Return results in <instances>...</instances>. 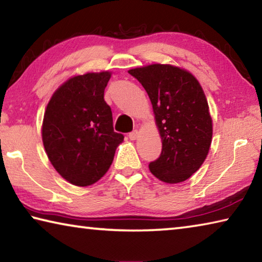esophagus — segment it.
<instances>
[{
    "mask_svg": "<svg viewBox=\"0 0 262 262\" xmlns=\"http://www.w3.org/2000/svg\"><path fill=\"white\" fill-rule=\"evenodd\" d=\"M128 136H129V139H130L132 141H134V140L137 139V137H139V132H137V130H133L132 133H129V135H128Z\"/></svg>",
    "mask_w": 262,
    "mask_h": 262,
    "instance_id": "obj_1",
    "label": "esophagus"
}]
</instances>
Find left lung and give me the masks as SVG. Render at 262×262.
I'll list each match as a JSON object with an SVG mask.
<instances>
[{"instance_id": "left-lung-1", "label": "left lung", "mask_w": 262, "mask_h": 262, "mask_svg": "<svg viewBox=\"0 0 262 262\" xmlns=\"http://www.w3.org/2000/svg\"><path fill=\"white\" fill-rule=\"evenodd\" d=\"M151 100L162 137V152L149 164L151 173L167 184L187 180L209 151L212 121L200 83L171 64L130 69Z\"/></svg>"}]
</instances>
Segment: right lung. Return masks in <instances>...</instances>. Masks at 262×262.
I'll return each instance as SVG.
<instances>
[{"instance_id": "1", "label": "right lung", "mask_w": 262, "mask_h": 262, "mask_svg": "<svg viewBox=\"0 0 262 262\" xmlns=\"http://www.w3.org/2000/svg\"><path fill=\"white\" fill-rule=\"evenodd\" d=\"M111 73L69 78L52 96L42 121V143L52 165L75 186H89L113 162L123 135L113 129L112 111L104 100Z\"/></svg>"}]
</instances>
